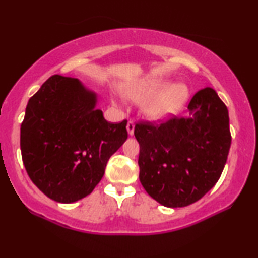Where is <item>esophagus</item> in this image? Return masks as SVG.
I'll list each match as a JSON object with an SVG mask.
<instances>
[{"instance_id": "34e87169", "label": "esophagus", "mask_w": 258, "mask_h": 258, "mask_svg": "<svg viewBox=\"0 0 258 258\" xmlns=\"http://www.w3.org/2000/svg\"><path fill=\"white\" fill-rule=\"evenodd\" d=\"M126 128H127L128 136H133V133H134V124H133V121L128 120V121H127V126H126Z\"/></svg>"}]
</instances>
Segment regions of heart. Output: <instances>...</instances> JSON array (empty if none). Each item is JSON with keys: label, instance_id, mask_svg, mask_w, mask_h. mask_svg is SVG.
I'll return each mask as SVG.
<instances>
[{"label": "heart", "instance_id": "b5f03b06", "mask_svg": "<svg viewBox=\"0 0 258 258\" xmlns=\"http://www.w3.org/2000/svg\"><path fill=\"white\" fill-rule=\"evenodd\" d=\"M124 94L130 101L143 105L148 120L162 121L179 113L189 98V88L164 77H144L127 83Z\"/></svg>", "mask_w": 258, "mask_h": 258}]
</instances>
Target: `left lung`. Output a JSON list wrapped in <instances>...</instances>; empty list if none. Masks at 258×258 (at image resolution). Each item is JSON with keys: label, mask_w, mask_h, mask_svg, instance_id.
<instances>
[{"label": "left lung", "mask_w": 258, "mask_h": 258, "mask_svg": "<svg viewBox=\"0 0 258 258\" xmlns=\"http://www.w3.org/2000/svg\"><path fill=\"white\" fill-rule=\"evenodd\" d=\"M188 110V118L160 126L143 122L134 128L140 146V182L151 198L168 208L189 206L215 186L231 144L229 114L215 90L198 91Z\"/></svg>", "instance_id": "left-lung-1"}]
</instances>
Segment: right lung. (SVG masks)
Wrapping results in <instances>:
<instances>
[{
  "instance_id": "right-lung-1",
  "label": "right lung",
  "mask_w": 258,
  "mask_h": 258,
  "mask_svg": "<svg viewBox=\"0 0 258 258\" xmlns=\"http://www.w3.org/2000/svg\"><path fill=\"white\" fill-rule=\"evenodd\" d=\"M97 104L98 94L79 79L59 75L28 101L22 160L32 182L53 201L72 203L91 194L127 139V121H106Z\"/></svg>"
}]
</instances>
